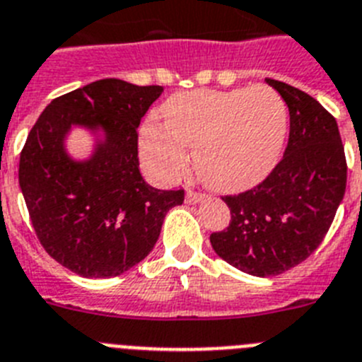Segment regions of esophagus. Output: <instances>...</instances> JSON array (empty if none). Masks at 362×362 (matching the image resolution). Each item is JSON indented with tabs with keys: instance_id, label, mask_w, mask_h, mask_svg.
Instances as JSON below:
<instances>
[{
	"instance_id": "esophagus-1",
	"label": "esophagus",
	"mask_w": 362,
	"mask_h": 362,
	"mask_svg": "<svg viewBox=\"0 0 362 362\" xmlns=\"http://www.w3.org/2000/svg\"><path fill=\"white\" fill-rule=\"evenodd\" d=\"M205 198L204 193H200V191H193V189H187V193H185V202L187 204H198V202H202Z\"/></svg>"
}]
</instances>
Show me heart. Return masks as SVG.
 <instances>
[{"instance_id":"b5f03b06","label":"heart","mask_w":362,"mask_h":362,"mask_svg":"<svg viewBox=\"0 0 362 362\" xmlns=\"http://www.w3.org/2000/svg\"><path fill=\"white\" fill-rule=\"evenodd\" d=\"M165 124L148 120L139 149L146 173L169 184L187 168L193 148L198 177L216 191H243L274 168L286 136L285 100L269 86L193 90L169 97Z\"/></svg>"}]
</instances>
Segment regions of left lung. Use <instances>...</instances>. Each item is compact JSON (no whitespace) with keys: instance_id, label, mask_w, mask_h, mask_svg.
<instances>
[{"instance_id":"left-lung-1","label":"left lung","mask_w":362,"mask_h":362,"mask_svg":"<svg viewBox=\"0 0 362 362\" xmlns=\"http://www.w3.org/2000/svg\"><path fill=\"white\" fill-rule=\"evenodd\" d=\"M288 106L283 158L245 193L221 197L229 227L211 234L214 252L247 274L278 276L323 242L346 189V158L334 117L308 93L265 79Z\"/></svg>"}]
</instances>
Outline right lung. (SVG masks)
<instances>
[{
  "mask_svg": "<svg viewBox=\"0 0 362 362\" xmlns=\"http://www.w3.org/2000/svg\"><path fill=\"white\" fill-rule=\"evenodd\" d=\"M162 86L100 79L48 104L19 157V185L37 240L52 258L83 278H113L151 252L162 221L184 189L160 191L139 171L136 128ZM71 125L103 129L92 159L71 161Z\"/></svg>",
  "mask_w": 362,
  "mask_h": 362,
  "instance_id": "right-lung-1",
  "label": "right lung"
}]
</instances>
